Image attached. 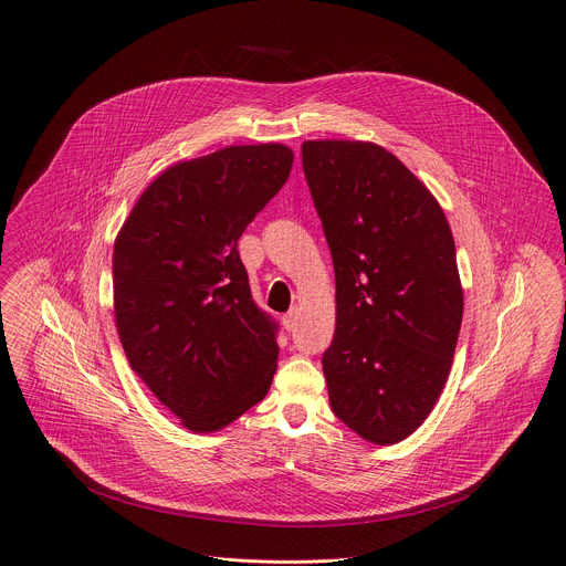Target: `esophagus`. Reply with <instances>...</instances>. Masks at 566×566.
Instances as JSON below:
<instances>
[{"mask_svg": "<svg viewBox=\"0 0 566 566\" xmlns=\"http://www.w3.org/2000/svg\"><path fill=\"white\" fill-rule=\"evenodd\" d=\"M297 321H300V310H297V307H291V310L282 316V323H284V327H286L289 332H293V329L297 327Z\"/></svg>", "mask_w": 566, "mask_h": 566, "instance_id": "34e87169", "label": "esophagus"}]
</instances>
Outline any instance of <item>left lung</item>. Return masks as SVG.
Returning <instances> with one entry per match:
<instances>
[{
  "instance_id": "left-lung-1",
  "label": "left lung",
  "mask_w": 566,
  "mask_h": 566,
  "mask_svg": "<svg viewBox=\"0 0 566 566\" xmlns=\"http://www.w3.org/2000/svg\"><path fill=\"white\" fill-rule=\"evenodd\" d=\"M303 168L334 261L332 411L370 443H398L428 419L453 366L464 312L453 232L380 145L305 140Z\"/></svg>"
}]
</instances>
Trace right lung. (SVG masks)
Here are the masks:
<instances>
[{"mask_svg": "<svg viewBox=\"0 0 566 566\" xmlns=\"http://www.w3.org/2000/svg\"><path fill=\"white\" fill-rule=\"evenodd\" d=\"M293 166L280 143L230 145L149 184L113 248V312L129 366L191 432L269 394L277 325L252 300L237 243Z\"/></svg>", "mask_w": 566, "mask_h": 566, "instance_id": "1", "label": "right lung"}]
</instances>
